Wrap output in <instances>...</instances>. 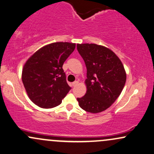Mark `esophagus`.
Returning a JSON list of instances; mask_svg holds the SVG:
<instances>
[{"label":"esophagus","instance_id":"esophagus-1","mask_svg":"<svg viewBox=\"0 0 154 154\" xmlns=\"http://www.w3.org/2000/svg\"><path fill=\"white\" fill-rule=\"evenodd\" d=\"M78 84H79V81H74V82L73 83V86H76Z\"/></svg>","mask_w":154,"mask_h":154}]
</instances>
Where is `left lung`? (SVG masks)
I'll return each instance as SVG.
<instances>
[{"mask_svg": "<svg viewBox=\"0 0 154 154\" xmlns=\"http://www.w3.org/2000/svg\"><path fill=\"white\" fill-rule=\"evenodd\" d=\"M77 50L86 64L87 91L77 98L85 111L99 113L109 108L120 95L126 73L119 57L109 48L96 44H78Z\"/></svg>", "mask_w": 154, "mask_h": 154, "instance_id": "left-lung-1", "label": "left lung"}]
</instances>
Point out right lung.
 I'll return each instance as SVG.
<instances>
[{
  "mask_svg": "<svg viewBox=\"0 0 154 154\" xmlns=\"http://www.w3.org/2000/svg\"><path fill=\"white\" fill-rule=\"evenodd\" d=\"M75 43L54 42L34 52L22 70V82L29 99L44 109L62 102L70 88L63 65L75 50Z\"/></svg>",
  "mask_w": 154,
  "mask_h": 154,
  "instance_id": "1",
  "label": "right lung"
}]
</instances>
